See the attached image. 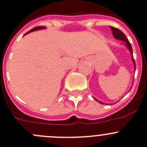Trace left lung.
<instances>
[{
    "instance_id": "8db88e82",
    "label": "left lung",
    "mask_w": 147,
    "mask_h": 147,
    "mask_svg": "<svg viewBox=\"0 0 147 147\" xmlns=\"http://www.w3.org/2000/svg\"><path fill=\"white\" fill-rule=\"evenodd\" d=\"M111 30H112V35H113L114 38H116V39H118V40H121L124 41V42H125V44L126 45V46L127 47V49H129V51H131V54H132L133 56V49H132V46H131V44L130 43V42L128 41V40H127V37L125 36V35L124 33H123V32H122L121 30H120L119 29L116 28V27H110ZM132 59H133V61H134V65L136 66V62H135V60H134V57H132ZM94 99H96V101H98V100L96 99V98H94ZM99 103H101V104H103L101 101H98Z\"/></svg>"
}]
</instances>
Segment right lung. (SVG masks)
I'll use <instances>...</instances> for the list:
<instances>
[{
  "label": "right lung",
  "instance_id": "obj_1",
  "mask_svg": "<svg viewBox=\"0 0 147 147\" xmlns=\"http://www.w3.org/2000/svg\"><path fill=\"white\" fill-rule=\"evenodd\" d=\"M44 28H45V27H43V26H38V27H35V28H32V30H30V31H28V32H26V33H25V35H26V34L29 33V32H32V31H35V30H41V29H44Z\"/></svg>",
  "mask_w": 147,
  "mask_h": 147
}]
</instances>
